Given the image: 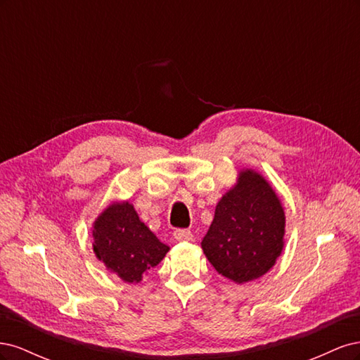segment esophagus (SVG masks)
Wrapping results in <instances>:
<instances>
[{"label":"esophagus","mask_w":360,"mask_h":360,"mask_svg":"<svg viewBox=\"0 0 360 360\" xmlns=\"http://www.w3.org/2000/svg\"><path fill=\"white\" fill-rule=\"evenodd\" d=\"M174 238L177 242H189L192 240V233L189 230H176L174 231Z\"/></svg>","instance_id":"1"}]
</instances>
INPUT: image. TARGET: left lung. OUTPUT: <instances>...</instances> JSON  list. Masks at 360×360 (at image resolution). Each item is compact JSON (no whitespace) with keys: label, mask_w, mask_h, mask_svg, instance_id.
<instances>
[{"label":"left lung","mask_w":360,"mask_h":360,"mask_svg":"<svg viewBox=\"0 0 360 360\" xmlns=\"http://www.w3.org/2000/svg\"><path fill=\"white\" fill-rule=\"evenodd\" d=\"M284 236L285 213L275 189L258 171L243 168L216 204L201 248L217 274L245 284L275 266Z\"/></svg>","instance_id":"1"}]
</instances>
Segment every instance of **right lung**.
Masks as SVG:
<instances>
[{
    "label": "right lung",
    "instance_id": "obj_1",
    "mask_svg": "<svg viewBox=\"0 0 360 360\" xmlns=\"http://www.w3.org/2000/svg\"><path fill=\"white\" fill-rule=\"evenodd\" d=\"M93 240L96 258L127 284L143 281L169 250L139 219L129 201H115L96 217Z\"/></svg>",
    "mask_w": 360,
    "mask_h": 360
}]
</instances>
